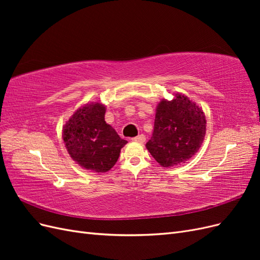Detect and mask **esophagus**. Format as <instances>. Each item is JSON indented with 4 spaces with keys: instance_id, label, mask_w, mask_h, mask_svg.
<instances>
[{
    "instance_id": "1",
    "label": "esophagus",
    "mask_w": 260,
    "mask_h": 260,
    "mask_svg": "<svg viewBox=\"0 0 260 260\" xmlns=\"http://www.w3.org/2000/svg\"><path fill=\"white\" fill-rule=\"evenodd\" d=\"M132 141H135V142H139V143H143V142H145V136L144 135H139L138 137L133 138Z\"/></svg>"
}]
</instances>
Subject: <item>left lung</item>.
I'll list each match as a JSON object with an SVG mask.
<instances>
[{"mask_svg": "<svg viewBox=\"0 0 260 260\" xmlns=\"http://www.w3.org/2000/svg\"><path fill=\"white\" fill-rule=\"evenodd\" d=\"M206 133L203 109L182 94L161 100L156 108L154 131L147 151L162 167L183 164L198 153Z\"/></svg>", "mask_w": 260, "mask_h": 260, "instance_id": "obj_1", "label": "left lung"}]
</instances>
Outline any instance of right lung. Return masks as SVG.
I'll return each mask as SVG.
<instances>
[{
  "label": "right lung",
  "instance_id": "obj_1",
  "mask_svg": "<svg viewBox=\"0 0 260 260\" xmlns=\"http://www.w3.org/2000/svg\"><path fill=\"white\" fill-rule=\"evenodd\" d=\"M106 107L88 103L78 108L62 127V139L70 157L86 170H111L127 141L105 121Z\"/></svg>",
  "mask_w": 260,
  "mask_h": 260
}]
</instances>
